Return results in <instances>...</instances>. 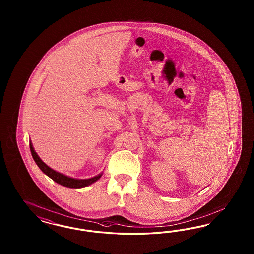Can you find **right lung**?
I'll return each mask as SVG.
<instances>
[{
  "label": "right lung",
  "instance_id": "right-lung-1",
  "mask_svg": "<svg viewBox=\"0 0 254 254\" xmlns=\"http://www.w3.org/2000/svg\"><path fill=\"white\" fill-rule=\"evenodd\" d=\"M30 148H31L32 158L36 163V165L38 166L39 169H41L48 177L51 178L55 183L62 185V186H66V187H69V188H82V187H85V186L92 185L93 183L97 182L102 176V173H100V174L95 176V177L85 179V180L74 179V178L66 176V175L62 174V173L56 171L54 169L49 168L46 163L42 161V159L39 157L38 154H36V152L34 151L31 141H30Z\"/></svg>",
  "mask_w": 254,
  "mask_h": 254
}]
</instances>
